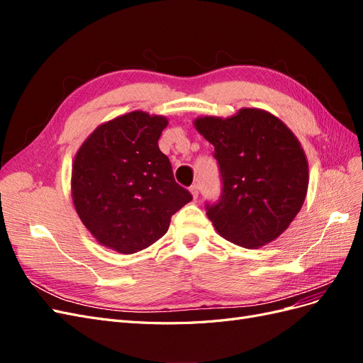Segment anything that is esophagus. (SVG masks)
I'll return each instance as SVG.
<instances>
[{
	"label": "esophagus",
	"instance_id": "1",
	"mask_svg": "<svg viewBox=\"0 0 363 363\" xmlns=\"http://www.w3.org/2000/svg\"><path fill=\"white\" fill-rule=\"evenodd\" d=\"M189 191H191V194H192V196H194L195 200L199 199V195H200V186L199 184H192L191 188H189Z\"/></svg>",
	"mask_w": 363,
	"mask_h": 363
}]
</instances>
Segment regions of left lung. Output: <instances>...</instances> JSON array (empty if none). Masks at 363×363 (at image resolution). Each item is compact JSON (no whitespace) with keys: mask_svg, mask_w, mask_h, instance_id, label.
<instances>
[{"mask_svg":"<svg viewBox=\"0 0 363 363\" xmlns=\"http://www.w3.org/2000/svg\"><path fill=\"white\" fill-rule=\"evenodd\" d=\"M194 124L215 147L221 172V195L206 203L216 232L245 248L277 239L300 212L309 184L298 139L259 108H240L227 119L204 116Z\"/></svg>","mask_w":363,"mask_h":363,"instance_id":"1","label":"left lung"}]
</instances>
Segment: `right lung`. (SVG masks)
Returning <instances> with one entry per match:
<instances>
[{
	"mask_svg": "<svg viewBox=\"0 0 363 363\" xmlns=\"http://www.w3.org/2000/svg\"><path fill=\"white\" fill-rule=\"evenodd\" d=\"M163 116L131 112L98 127L77 152L72 200L98 242L123 255L155 244L192 200L159 148Z\"/></svg>",
	"mask_w": 363,
	"mask_h": 363,
	"instance_id": "right-lung-1",
	"label": "right lung"
}]
</instances>
